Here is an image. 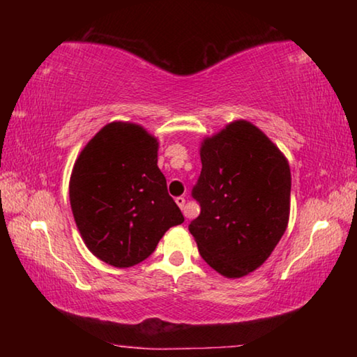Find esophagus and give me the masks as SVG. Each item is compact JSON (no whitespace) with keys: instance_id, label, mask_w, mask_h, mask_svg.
<instances>
[{"instance_id":"obj_1","label":"esophagus","mask_w":357,"mask_h":357,"mask_svg":"<svg viewBox=\"0 0 357 357\" xmlns=\"http://www.w3.org/2000/svg\"><path fill=\"white\" fill-rule=\"evenodd\" d=\"M174 202H176L178 206L184 211V206H185V198H184V197H176V200H174ZM184 214H185V217H187L185 211H184Z\"/></svg>"}]
</instances>
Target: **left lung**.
<instances>
[{
  "mask_svg": "<svg viewBox=\"0 0 357 357\" xmlns=\"http://www.w3.org/2000/svg\"><path fill=\"white\" fill-rule=\"evenodd\" d=\"M192 189L200 215L189 231L202 258L234 279L261 266L285 233L291 173L279 148L247 121H234L202 144Z\"/></svg>",
  "mask_w": 357,
  "mask_h": 357,
  "instance_id": "1",
  "label": "left lung"
}]
</instances>
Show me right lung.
<instances>
[{"label":"right lung","instance_id":"1","mask_svg":"<svg viewBox=\"0 0 357 357\" xmlns=\"http://www.w3.org/2000/svg\"><path fill=\"white\" fill-rule=\"evenodd\" d=\"M69 197L84 244L114 268L142 263L184 222L157 167V140L130 123L107 124L84 146Z\"/></svg>","mask_w":357,"mask_h":357}]
</instances>
